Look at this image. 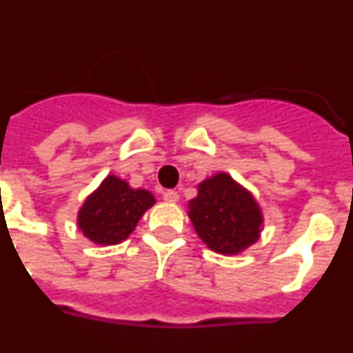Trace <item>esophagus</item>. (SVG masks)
<instances>
[{
    "mask_svg": "<svg viewBox=\"0 0 353 353\" xmlns=\"http://www.w3.org/2000/svg\"><path fill=\"white\" fill-rule=\"evenodd\" d=\"M163 199L167 203H177L179 201V194L176 190H165L163 192Z\"/></svg>",
    "mask_w": 353,
    "mask_h": 353,
    "instance_id": "1",
    "label": "esophagus"
}]
</instances>
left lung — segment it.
<instances>
[{
    "mask_svg": "<svg viewBox=\"0 0 353 353\" xmlns=\"http://www.w3.org/2000/svg\"><path fill=\"white\" fill-rule=\"evenodd\" d=\"M188 208L195 232L210 250L236 254L259 241L263 221L259 204L224 172L201 183Z\"/></svg>",
    "mask_w": 353,
    "mask_h": 353,
    "instance_id": "8db88e82",
    "label": "left lung"
}]
</instances>
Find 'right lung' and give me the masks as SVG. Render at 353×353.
<instances>
[{
	"label": "right lung",
	"mask_w": 353,
	"mask_h": 353,
	"mask_svg": "<svg viewBox=\"0 0 353 353\" xmlns=\"http://www.w3.org/2000/svg\"><path fill=\"white\" fill-rule=\"evenodd\" d=\"M156 203L147 190H134L117 176H108L79 212V228L94 244L125 241L147 210Z\"/></svg>",
	"instance_id": "1"
}]
</instances>
